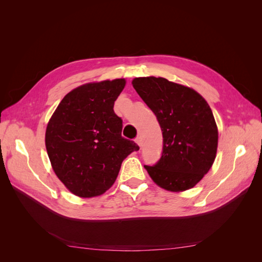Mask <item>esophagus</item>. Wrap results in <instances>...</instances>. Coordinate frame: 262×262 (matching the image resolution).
I'll list each match as a JSON object with an SVG mask.
<instances>
[{
	"mask_svg": "<svg viewBox=\"0 0 262 262\" xmlns=\"http://www.w3.org/2000/svg\"><path fill=\"white\" fill-rule=\"evenodd\" d=\"M136 142L139 144V146H141V145H142V139H141V137H138V138L136 139Z\"/></svg>",
	"mask_w": 262,
	"mask_h": 262,
	"instance_id": "1",
	"label": "esophagus"
}]
</instances>
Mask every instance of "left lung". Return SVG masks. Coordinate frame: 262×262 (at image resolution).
<instances>
[{
	"instance_id": "8db88e82",
	"label": "left lung",
	"mask_w": 262,
	"mask_h": 262,
	"mask_svg": "<svg viewBox=\"0 0 262 262\" xmlns=\"http://www.w3.org/2000/svg\"><path fill=\"white\" fill-rule=\"evenodd\" d=\"M132 85L163 132L160 161L144 165L148 175L168 191L193 188L216 156L219 132L209 104L194 90L164 77H137Z\"/></svg>"
}]
</instances>
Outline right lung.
I'll return each instance as SVG.
<instances>
[{"label": "right lung", "mask_w": 262, "mask_h": 262, "mask_svg": "<svg viewBox=\"0 0 262 262\" xmlns=\"http://www.w3.org/2000/svg\"><path fill=\"white\" fill-rule=\"evenodd\" d=\"M125 80L89 83L67 94L49 120L46 147L55 175L81 198L100 195L114 185L124 158L139 145L121 136L114 112Z\"/></svg>", "instance_id": "1"}]
</instances>
